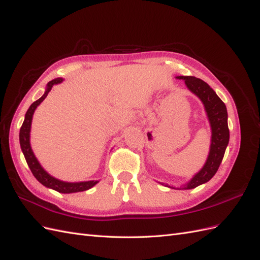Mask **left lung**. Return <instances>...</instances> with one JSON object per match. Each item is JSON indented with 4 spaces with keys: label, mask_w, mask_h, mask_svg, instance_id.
Here are the masks:
<instances>
[{
    "label": "left lung",
    "mask_w": 260,
    "mask_h": 260,
    "mask_svg": "<svg viewBox=\"0 0 260 260\" xmlns=\"http://www.w3.org/2000/svg\"><path fill=\"white\" fill-rule=\"evenodd\" d=\"M177 79L184 80L187 89L202 101L211 129L210 148L205 165L187 183L177 187L178 190H191V188L208 182L215 176L220 164L222 161L230 138L229 128H228V112L223 102L220 100L216 92L205 81L199 79V78L188 76H179ZM165 185L170 188H176L169 184Z\"/></svg>",
    "instance_id": "8db88e82"
}]
</instances>
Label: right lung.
<instances>
[{"instance_id":"add662e5","label":"right lung","mask_w":260,"mask_h":260,"mask_svg":"<svg viewBox=\"0 0 260 260\" xmlns=\"http://www.w3.org/2000/svg\"><path fill=\"white\" fill-rule=\"evenodd\" d=\"M62 80H64L62 78H56V79L50 81L48 84H46V89H45V92L43 95L30 105V107L28 108V111L25 115V120H23L22 125L20 128L19 143H20L21 151L23 153V156H25L28 166H29L31 172H32V175L35 176V178L39 181V182L43 184L44 186L52 188V190H55L59 193L68 194V193H76V192H82V191L89 190V188L95 185L99 181L92 180V181H83V182H66V181H61V180H58L56 178L52 177L49 172H46L43 169L40 162H39V160L37 159V157L35 156L32 148H31V145H30L31 122H32V117H34L35 111L37 109V107L42 103L43 100L48 96V94L51 91L52 86L62 82Z\"/></svg>"}]
</instances>
